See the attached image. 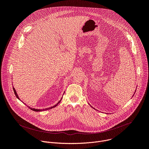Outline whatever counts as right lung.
Wrapping results in <instances>:
<instances>
[{
    "label": "right lung",
    "instance_id": "right-lung-1",
    "mask_svg": "<svg viewBox=\"0 0 149 149\" xmlns=\"http://www.w3.org/2000/svg\"><path fill=\"white\" fill-rule=\"evenodd\" d=\"M13 91H14V93H15V95H16V97L19 100V97H18V95H17V93H16V90H15V89L13 87ZM62 98L60 100V101L56 104V105H55L54 106H53V107H49V108H47V109H42V110H38V109H32V108H31L30 107H28L31 110H33V111H44V110H49V109H52V108H54V107H55L56 106L61 102V100H62Z\"/></svg>",
    "mask_w": 149,
    "mask_h": 149
}]
</instances>
